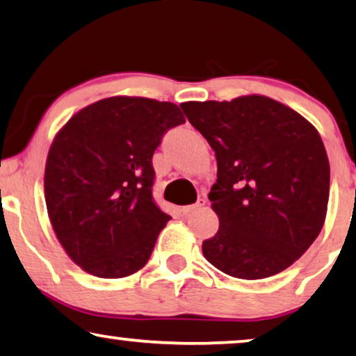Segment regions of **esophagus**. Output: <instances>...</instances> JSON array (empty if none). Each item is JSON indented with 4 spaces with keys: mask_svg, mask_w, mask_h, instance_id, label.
Instances as JSON below:
<instances>
[{
    "mask_svg": "<svg viewBox=\"0 0 356 356\" xmlns=\"http://www.w3.org/2000/svg\"><path fill=\"white\" fill-rule=\"evenodd\" d=\"M204 203H207V202H204L203 198H198L197 203L188 204V207H182V208H180V211H182V214H185V216H187V214L197 211V209H200V208H203Z\"/></svg>",
    "mask_w": 356,
    "mask_h": 356,
    "instance_id": "1",
    "label": "esophagus"
}]
</instances>
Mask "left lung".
Wrapping results in <instances>:
<instances>
[{"mask_svg":"<svg viewBox=\"0 0 356 356\" xmlns=\"http://www.w3.org/2000/svg\"><path fill=\"white\" fill-rule=\"evenodd\" d=\"M180 106L218 161L208 198L219 229L203 242L204 258L248 280L287 269L326 221L330 169L321 135L302 114L263 95Z\"/></svg>","mask_w":356,"mask_h":356,"instance_id":"1","label":"left lung"}]
</instances>
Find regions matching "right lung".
Wrapping results in <instances>:
<instances>
[{
    "mask_svg": "<svg viewBox=\"0 0 356 356\" xmlns=\"http://www.w3.org/2000/svg\"><path fill=\"white\" fill-rule=\"evenodd\" d=\"M177 104L111 97L88 104L54 137L44 166V202L67 257L92 276L127 277L147 264L171 216L153 202L152 158Z\"/></svg>",
    "mask_w": 356,
    "mask_h": 356,
    "instance_id": "add662e5",
    "label": "right lung"
}]
</instances>
